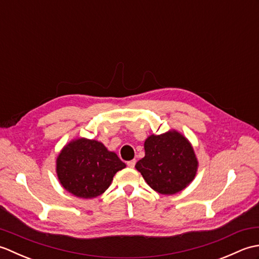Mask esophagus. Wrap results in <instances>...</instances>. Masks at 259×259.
<instances>
[{
  "label": "esophagus",
  "instance_id": "1",
  "mask_svg": "<svg viewBox=\"0 0 259 259\" xmlns=\"http://www.w3.org/2000/svg\"><path fill=\"white\" fill-rule=\"evenodd\" d=\"M126 166H128L129 168H134L136 166V160H135V159H134V160H130V161L126 162Z\"/></svg>",
  "mask_w": 259,
  "mask_h": 259
}]
</instances>
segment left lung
Returning <instances> with one entry per match:
<instances>
[{
    "instance_id": "obj_1",
    "label": "left lung",
    "mask_w": 259,
    "mask_h": 259,
    "mask_svg": "<svg viewBox=\"0 0 259 259\" xmlns=\"http://www.w3.org/2000/svg\"><path fill=\"white\" fill-rule=\"evenodd\" d=\"M145 151L136 168L153 190L162 195L177 194L195 178L198 162L194 149L177 131L150 136Z\"/></svg>"
}]
</instances>
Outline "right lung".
Instances as JSON below:
<instances>
[{
    "label": "right lung",
    "instance_id": "right-lung-1",
    "mask_svg": "<svg viewBox=\"0 0 259 259\" xmlns=\"http://www.w3.org/2000/svg\"><path fill=\"white\" fill-rule=\"evenodd\" d=\"M125 164L101 142L78 139L70 142L57 159L60 183L80 198H95L108 189L113 176Z\"/></svg>",
    "mask_w": 259,
    "mask_h": 259
}]
</instances>
